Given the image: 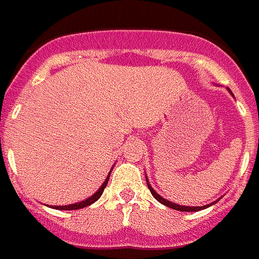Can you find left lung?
<instances>
[{"mask_svg":"<svg viewBox=\"0 0 259 259\" xmlns=\"http://www.w3.org/2000/svg\"><path fill=\"white\" fill-rule=\"evenodd\" d=\"M230 93H232V92H230ZM148 188L150 190V194H152V195H153L159 202L163 203V205H166V206H168V208L180 210V212H198V210H201V209H205V208H208V206H210V205H213V202H212V203H209V205H203V206H184V205H179V203L170 202V201H167V199H164L163 197H160V195H159V194H157V192L150 187L149 183H148Z\"/></svg>","mask_w":259,"mask_h":259,"instance_id":"left-lung-1","label":"left lung"}]
</instances>
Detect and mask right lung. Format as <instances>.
I'll return each instance as SVG.
<instances>
[{"label":"right lung","instance_id":"add662e5","mask_svg":"<svg viewBox=\"0 0 259 259\" xmlns=\"http://www.w3.org/2000/svg\"><path fill=\"white\" fill-rule=\"evenodd\" d=\"M111 173V171H110ZM110 173L109 176H107V179L104 180V183L102 184V187L97 190L92 197H89L88 199H85V201H80V202H76V203H71V205H62V206H53L54 209H60V210H74V209H80V208H86V206H89V205H92L93 202H96L99 198L102 197V194H103L104 188H106V185H107V183H109V179H110Z\"/></svg>","mask_w":259,"mask_h":259}]
</instances>
